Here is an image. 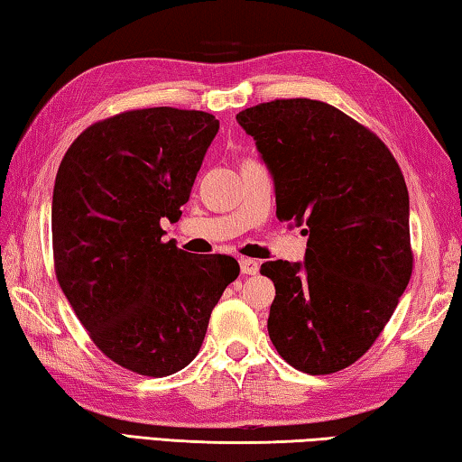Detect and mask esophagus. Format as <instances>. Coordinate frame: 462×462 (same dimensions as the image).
I'll list each match as a JSON object with an SVG mask.
<instances>
[{
    "instance_id": "obj_1",
    "label": "esophagus",
    "mask_w": 462,
    "mask_h": 462,
    "mask_svg": "<svg viewBox=\"0 0 462 462\" xmlns=\"http://www.w3.org/2000/svg\"><path fill=\"white\" fill-rule=\"evenodd\" d=\"M239 268H241V273H245V276H255V273L260 272V262L249 260V257H241Z\"/></svg>"
}]
</instances>
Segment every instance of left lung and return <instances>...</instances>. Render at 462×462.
<instances>
[{
  "mask_svg": "<svg viewBox=\"0 0 462 462\" xmlns=\"http://www.w3.org/2000/svg\"><path fill=\"white\" fill-rule=\"evenodd\" d=\"M276 186V215L309 236L304 263L265 262L276 286L268 333L280 357L310 375L369 351L406 290L414 255L410 199L379 137L312 99L237 113Z\"/></svg>",
  "mask_w": 462,
  "mask_h": 462,
  "instance_id": "left-lung-1",
  "label": "left lung"
}]
</instances>
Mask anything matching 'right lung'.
<instances>
[{
    "label": "right lung",
    "mask_w": 462,
    "mask_h": 462,
    "mask_svg": "<svg viewBox=\"0 0 462 462\" xmlns=\"http://www.w3.org/2000/svg\"><path fill=\"white\" fill-rule=\"evenodd\" d=\"M218 121L205 111L150 107L88 125L56 172V280L117 365L166 377L197 357L233 257H190L162 244L160 218L178 221Z\"/></svg>",
    "instance_id": "1"
}]
</instances>
